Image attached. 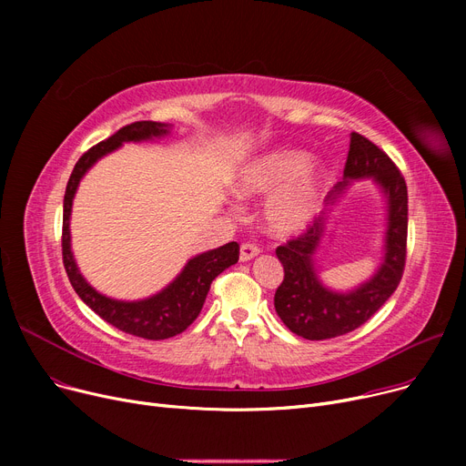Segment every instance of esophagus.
Here are the masks:
<instances>
[{
	"mask_svg": "<svg viewBox=\"0 0 466 466\" xmlns=\"http://www.w3.org/2000/svg\"><path fill=\"white\" fill-rule=\"evenodd\" d=\"M258 253H260V249L257 246H253V243H243V246L239 248V260L248 262V260L255 258Z\"/></svg>",
	"mask_w": 466,
	"mask_h": 466,
	"instance_id": "1",
	"label": "esophagus"
}]
</instances>
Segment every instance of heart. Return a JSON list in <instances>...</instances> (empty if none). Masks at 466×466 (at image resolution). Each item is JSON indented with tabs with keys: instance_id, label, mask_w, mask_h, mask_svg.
<instances>
[{
	"instance_id": "1",
	"label": "heart",
	"mask_w": 466,
	"mask_h": 466,
	"mask_svg": "<svg viewBox=\"0 0 466 466\" xmlns=\"http://www.w3.org/2000/svg\"><path fill=\"white\" fill-rule=\"evenodd\" d=\"M234 187L243 198L270 193L262 223L270 234L287 238L306 230L319 213L329 188V171L304 151L276 147L243 166Z\"/></svg>"
}]
</instances>
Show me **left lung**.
<instances>
[{
  "label": "left lung",
  "instance_id": "left-lung-1",
  "mask_svg": "<svg viewBox=\"0 0 466 466\" xmlns=\"http://www.w3.org/2000/svg\"><path fill=\"white\" fill-rule=\"evenodd\" d=\"M372 177L387 200L385 255L376 274L348 292L325 287L317 276L315 251L325 236L327 213L323 211L299 238L276 249L285 278L276 290L274 306L285 327L306 339H329L348 334L387 302L397 290L406 264L408 238V188L402 174L378 145L353 132L350 141L344 181L334 185L325 204L334 206L350 181Z\"/></svg>",
  "mask_w": 466,
  "mask_h": 466
}]
</instances>
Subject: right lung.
I'll list each match as a JSON object with an SVG mask.
<instances>
[{"label":"right lung","mask_w":466,"mask_h":466,"mask_svg":"<svg viewBox=\"0 0 466 466\" xmlns=\"http://www.w3.org/2000/svg\"><path fill=\"white\" fill-rule=\"evenodd\" d=\"M169 125L155 120H137L132 125H127L115 132L111 137L94 145L88 149L73 167L66 196H64V220H62V257L64 266L69 278L71 287L76 289L79 299L94 311L102 317L104 321L116 327L118 330L139 336L145 339H166L171 336L181 334L202 311V306L206 302V297L209 292L211 281L225 272L227 268L238 262L239 258V246L236 241L220 246L217 249L206 251L202 255L192 257L181 274L171 281L167 287H164L157 295L136 300V302H125L115 300L106 295H100L94 287L86 283V279L81 276L79 268L76 264L71 253V236H69V217H71V206L73 196L77 192L79 181L86 171L106 157L107 153H113L122 143L128 141H149L158 139L169 134Z\"/></svg>","instance_id":"obj_1"}]
</instances>
